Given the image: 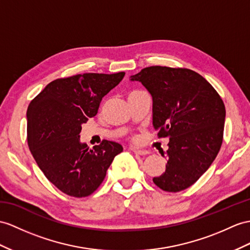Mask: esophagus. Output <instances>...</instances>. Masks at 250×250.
Wrapping results in <instances>:
<instances>
[{"instance_id": "obj_1", "label": "esophagus", "mask_w": 250, "mask_h": 250, "mask_svg": "<svg viewBox=\"0 0 250 250\" xmlns=\"http://www.w3.org/2000/svg\"><path fill=\"white\" fill-rule=\"evenodd\" d=\"M132 151L136 155H140V156H145V155L149 154V151L146 150V149H132Z\"/></svg>"}]
</instances>
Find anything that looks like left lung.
<instances>
[{
	"label": "left lung",
	"mask_w": 250,
	"mask_h": 250,
	"mask_svg": "<svg viewBox=\"0 0 250 250\" xmlns=\"http://www.w3.org/2000/svg\"><path fill=\"white\" fill-rule=\"evenodd\" d=\"M153 99V126L168 137L167 167L154 184L167 192L191 187L214 161L223 142L226 109L221 96L198 73L148 66L130 76Z\"/></svg>",
	"instance_id": "8db88e82"
}]
</instances>
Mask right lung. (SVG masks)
Segmentation results:
<instances>
[{"mask_svg":"<svg viewBox=\"0 0 250 250\" xmlns=\"http://www.w3.org/2000/svg\"><path fill=\"white\" fill-rule=\"evenodd\" d=\"M125 75L84 73L50 83L27 108V142L45 177L74 197L92 194L114 157L123 151L104 140L89 148L81 141L82 125L97 113L101 102Z\"/></svg>","mask_w":250,"mask_h":250,"instance_id":"right-lung-1","label":"right lung"}]
</instances>
